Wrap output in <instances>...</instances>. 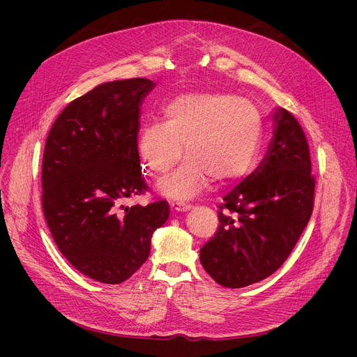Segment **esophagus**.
<instances>
[{"instance_id":"esophagus-1","label":"esophagus","mask_w":357,"mask_h":357,"mask_svg":"<svg viewBox=\"0 0 357 357\" xmlns=\"http://www.w3.org/2000/svg\"><path fill=\"white\" fill-rule=\"evenodd\" d=\"M171 206L176 212H186V211H189L192 208L190 203H185V202H179V200H174L171 203Z\"/></svg>"}]
</instances>
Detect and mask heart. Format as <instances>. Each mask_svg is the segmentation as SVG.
Segmentation results:
<instances>
[{
	"label": "heart",
	"mask_w": 357,
	"mask_h": 357,
	"mask_svg": "<svg viewBox=\"0 0 357 357\" xmlns=\"http://www.w3.org/2000/svg\"><path fill=\"white\" fill-rule=\"evenodd\" d=\"M263 119L251 101L225 93L178 96L165 106L164 123L145 124L137 139L142 168L165 175L183 154L185 162L158 188L168 196L188 199L208 175L227 183L243 178L256 161Z\"/></svg>",
	"instance_id": "1"
}]
</instances>
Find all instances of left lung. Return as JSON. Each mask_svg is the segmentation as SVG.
<instances>
[{
  "label": "left lung",
  "instance_id": "8db88e82",
  "mask_svg": "<svg viewBox=\"0 0 357 357\" xmlns=\"http://www.w3.org/2000/svg\"><path fill=\"white\" fill-rule=\"evenodd\" d=\"M274 137L259 168L219 206V227L200 263L222 287L243 288L275 273L307 227L315 196L307 137L287 110L274 113Z\"/></svg>",
  "mask_w": 357,
  "mask_h": 357
}]
</instances>
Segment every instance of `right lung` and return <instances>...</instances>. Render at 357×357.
Returning a JSON list of instances; mask_svg holds the SVG:
<instances>
[{
	"mask_svg": "<svg viewBox=\"0 0 357 357\" xmlns=\"http://www.w3.org/2000/svg\"><path fill=\"white\" fill-rule=\"evenodd\" d=\"M152 87L142 77L98 84L70 101L45 144L47 227L65 259L103 284L128 280L146 261L152 233L169 218L167 200L123 205L148 189L137 137L139 107Z\"/></svg>",
	"mask_w": 357,
	"mask_h": 357,
	"instance_id": "add662e5",
	"label": "right lung"
}]
</instances>
